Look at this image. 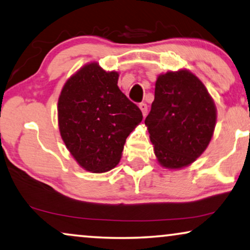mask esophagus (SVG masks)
Instances as JSON below:
<instances>
[{
	"mask_svg": "<svg viewBox=\"0 0 250 250\" xmlns=\"http://www.w3.org/2000/svg\"><path fill=\"white\" fill-rule=\"evenodd\" d=\"M139 108H140V111H142L144 117H145V115L147 114V104L146 103H140Z\"/></svg>",
	"mask_w": 250,
	"mask_h": 250,
	"instance_id": "obj_1",
	"label": "esophagus"
}]
</instances>
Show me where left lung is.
Wrapping results in <instances>:
<instances>
[{
  "mask_svg": "<svg viewBox=\"0 0 250 250\" xmlns=\"http://www.w3.org/2000/svg\"><path fill=\"white\" fill-rule=\"evenodd\" d=\"M145 125L157 162L179 170L194 163L212 139L216 107L200 79L187 69L157 77Z\"/></svg>",
  "mask_w": 250,
  "mask_h": 250,
  "instance_id": "8db88e82",
  "label": "left lung"
}]
</instances>
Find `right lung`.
Wrapping results in <instances>:
<instances>
[{
	"mask_svg": "<svg viewBox=\"0 0 250 250\" xmlns=\"http://www.w3.org/2000/svg\"><path fill=\"white\" fill-rule=\"evenodd\" d=\"M119 73L87 63L66 80L58 102L61 138L83 168L104 173L120 162L126 137L143 120L118 87Z\"/></svg>",
	"mask_w": 250,
	"mask_h": 250,
	"instance_id": "add662e5",
	"label": "right lung"
}]
</instances>
